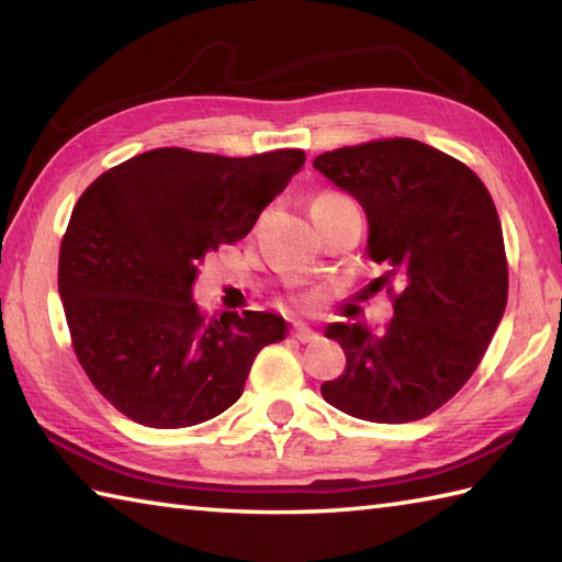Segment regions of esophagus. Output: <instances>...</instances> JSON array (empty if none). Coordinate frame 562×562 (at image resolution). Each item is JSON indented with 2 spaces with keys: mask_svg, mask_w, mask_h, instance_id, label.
Instances as JSON below:
<instances>
[{
  "mask_svg": "<svg viewBox=\"0 0 562 562\" xmlns=\"http://www.w3.org/2000/svg\"><path fill=\"white\" fill-rule=\"evenodd\" d=\"M293 337H295L297 341H303V345H313V341H317V339H319L317 331H315V329H311L307 325H303V323L293 325Z\"/></svg>",
  "mask_w": 562,
  "mask_h": 562,
  "instance_id": "34e87169",
  "label": "esophagus"
}]
</instances>
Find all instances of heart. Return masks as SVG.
<instances>
[{
  "label": "heart",
  "instance_id": "b5f03b06",
  "mask_svg": "<svg viewBox=\"0 0 562 562\" xmlns=\"http://www.w3.org/2000/svg\"><path fill=\"white\" fill-rule=\"evenodd\" d=\"M341 201H349V199L339 196V193H323V196H317L313 201V205H327V203H341Z\"/></svg>",
  "mask_w": 562,
  "mask_h": 562
}]
</instances>
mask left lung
Wrapping results in <instances>:
<instances>
[{
	"instance_id": "8db88e82",
	"label": "left lung",
	"mask_w": 562,
	"mask_h": 562,
	"mask_svg": "<svg viewBox=\"0 0 562 562\" xmlns=\"http://www.w3.org/2000/svg\"><path fill=\"white\" fill-rule=\"evenodd\" d=\"M313 167L361 203L369 255L393 285L385 329L331 323L347 369L323 397L351 417L403 425L431 415L477 369L507 305V257L497 209L463 162L409 137L341 147Z\"/></svg>"
}]
</instances>
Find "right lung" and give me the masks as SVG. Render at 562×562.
I'll return each mask as SVG.
<instances>
[{"mask_svg": "<svg viewBox=\"0 0 562 562\" xmlns=\"http://www.w3.org/2000/svg\"><path fill=\"white\" fill-rule=\"evenodd\" d=\"M303 165V150L159 147L79 196L57 291L79 363L125 417L153 429L209 422L243 395L257 353L285 337L277 313L205 319L191 285L203 257L243 239Z\"/></svg>", "mask_w": 562, "mask_h": 562, "instance_id": "1", "label": "right lung"}]
</instances>
